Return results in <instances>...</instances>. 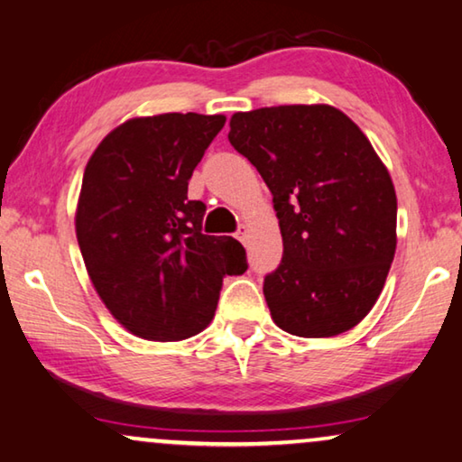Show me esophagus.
Here are the masks:
<instances>
[{"mask_svg": "<svg viewBox=\"0 0 462 462\" xmlns=\"http://www.w3.org/2000/svg\"><path fill=\"white\" fill-rule=\"evenodd\" d=\"M236 238H238V241H241V243H247V238H249V230H247V226H241V227H238Z\"/></svg>", "mask_w": 462, "mask_h": 462, "instance_id": "34e87169", "label": "esophagus"}]
</instances>
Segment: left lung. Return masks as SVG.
I'll use <instances>...</instances> for the list:
<instances>
[{
    "instance_id": "obj_1",
    "label": "left lung",
    "mask_w": 462,
    "mask_h": 462,
    "mask_svg": "<svg viewBox=\"0 0 462 462\" xmlns=\"http://www.w3.org/2000/svg\"><path fill=\"white\" fill-rule=\"evenodd\" d=\"M273 192L282 260L263 279L273 321L300 337L353 329L397 247V196L361 128L331 106L238 112L227 133Z\"/></svg>"
}]
</instances>
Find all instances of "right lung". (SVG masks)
<instances>
[{
	"mask_svg": "<svg viewBox=\"0 0 462 462\" xmlns=\"http://www.w3.org/2000/svg\"><path fill=\"white\" fill-rule=\"evenodd\" d=\"M226 116L160 114L114 128L86 164L76 236L98 298L131 334H200L226 274L247 270L243 245L202 235L205 202L188 181Z\"/></svg>",
	"mask_w": 462,
	"mask_h": 462,
	"instance_id": "1",
	"label": "right lung"
}]
</instances>
